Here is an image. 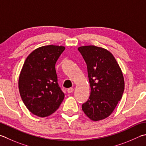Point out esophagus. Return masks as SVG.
Wrapping results in <instances>:
<instances>
[{"label": "esophagus", "mask_w": 146, "mask_h": 146, "mask_svg": "<svg viewBox=\"0 0 146 146\" xmlns=\"http://www.w3.org/2000/svg\"><path fill=\"white\" fill-rule=\"evenodd\" d=\"M73 90H74V89H73V88H68V89L67 90V92H68V93L70 94V93H72V92H73Z\"/></svg>", "instance_id": "obj_1"}]
</instances>
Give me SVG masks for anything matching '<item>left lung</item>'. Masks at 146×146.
I'll return each mask as SVG.
<instances>
[{"instance_id": "1", "label": "left lung", "mask_w": 146, "mask_h": 146, "mask_svg": "<svg viewBox=\"0 0 146 146\" xmlns=\"http://www.w3.org/2000/svg\"><path fill=\"white\" fill-rule=\"evenodd\" d=\"M87 64L90 95L82 110L92 121L109 116L122 98L125 88L121 68L110 51L95 45L78 48Z\"/></svg>"}]
</instances>
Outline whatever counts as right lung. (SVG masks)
Returning <instances> with one entry per match:
<instances>
[{
  "label": "right lung",
  "instance_id": "add662e5",
  "mask_svg": "<svg viewBox=\"0 0 146 146\" xmlns=\"http://www.w3.org/2000/svg\"><path fill=\"white\" fill-rule=\"evenodd\" d=\"M64 46L45 45L27 57L20 73L19 94L26 107L37 116L46 117L58 109L64 98L58 83L55 65Z\"/></svg>",
  "mask_w": 146,
  "mask_h": 146
}]
</instances>
